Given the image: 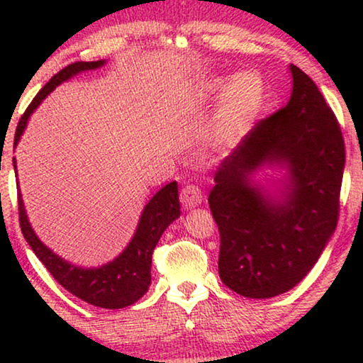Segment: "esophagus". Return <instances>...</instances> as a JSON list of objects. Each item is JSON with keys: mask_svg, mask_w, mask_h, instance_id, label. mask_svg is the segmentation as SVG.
Instances as JSON below:
<instances>
[{"mask_svg": "<svg viewBox=\"0 0 363 363\" xmlns=\"http://www.w3.org/2000/svg\"><path fill=\"white\" fill-rule=\"evenodd\" d=\"M203 200V193L198 186L195 185H186L180 193V203L185 210H191V208H196Z\"/></svg>", "mask_w": 363, "mask_h": 363, "instance_id": "34e87169", "label": "esophagus"}]
</instances>
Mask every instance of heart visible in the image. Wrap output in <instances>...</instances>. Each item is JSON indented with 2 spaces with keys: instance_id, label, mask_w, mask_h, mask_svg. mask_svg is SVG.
<instances>
[{
  "instance_id": "b5f03b06",
  "label": "heart",
  "mask_w": 363,
  "mask_h": 363,
  "mask_svg": "<svg viewBox=\"0 0 363 363\" xmlns=\"http://www.w3.org/2000/svg\"><path fill=\"white\" fill-rule=\"evenodd\" d=\"M216 102L215 116L208 128V147L218 153L233 150L255 122L264 102V84L256 72H240L230 81L223 76L201 77L191 91L198 107Z\"/></svg>"
}]
</instances>
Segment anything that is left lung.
I'll return each instance as SVG.
<instances>
[{"label": "left lung", "instance_id": "8db88e82", "mask_svg": "<svg viewBox=\"0 0 363 363\" xmlns=\"http://www.w3.org/2000/svg\"><path fill=\"white\" fill-rule=\"evenodd\" d=\"M289 102L242 138L215 172L208 203L220 230L218 272L250 299L284 294L329 245L339 216L345 148L315 82L289 66ZM271 169V179L257 173Z\"/></svg>", "mask_w": 363, "mask_h": 363}]
</instances>
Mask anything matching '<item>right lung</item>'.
I'll list each match as a JSON object with an SVG mask.
<instances>
[{
    "label": "right lung",
    "instance_id": "obj_1",
    "mask_svg": "<svg viewBox=\"0 0 363 363\" xmlns=\"http://www.w3.org/2000/svg\"><path fill=\"white\" fill-rule=\"evenodd\" d=\"M107 61H92V62H74L59 71L56 76L51 77L46 86L38 92L34 101L24 112L21 121L18 123L16 133H14V148L21 140V135L26 130L28 122L34 111L41 106V102L51 94L57 86L69 81L77 74L86 71H96L106 66ZM14 173L18 175L16 158H13ZM18 203H19V225L24 240L38 259L46 266L54 279L61 284L64 289L71 292L79 299L86 301L102 309H122V307L132 306L148 291L152 282V255L155 250L158 240L163 231L172 225L173 221L180 218V201H178V185L177 182H170L168 185L162 186L153 195L145 206H143L140 220L137 223L135 233L132 240L123 247L118 256L112 261L97 267H82L72 264L56 255L51 247H48L39 240L34 233L31 223L28 220L26 208H24L23 195L19 191L18 183Z\"/></svg>",
    "mask_w": 363,
    "mask_h": 363
}]
</instances>
